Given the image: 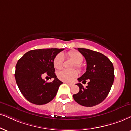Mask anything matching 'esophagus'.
Masks as SVG:
<instances>
[{
    "instance_id": "esophagus-1",
    "label": "esophagus",
    "mask_w": 131,
    "mask_h": 131,
    "mask_svg": "<svg viewBox=\"0 0 131 131\" xmlns=\"http://www.w3.org/2000/svg\"><path fill=\"white\" fill-rule=\"evenodd\" d=\"M65 83H67L68 85H69V86H72V84H71V83H67V82H64Z\"/></svg>"
}]
</instances>
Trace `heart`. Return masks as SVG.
Segmentation results:
<instances>
[{
	"instance_id": "1",
	"label": "heart",
	"mask_w": 131,
	"mask_h": 131,
	"mask_svg": "<svg viewBox=\"0 0 131 131\" xmlns=\"http://www.w3.org/2000/svg\"><path fill=\"white\" fill-rule=\"evenodd\" d=\"M68 57L75 63L76 68L81 70L82 68L81 63L83 61V56L80 52L75 51H71L68 52ZM64 62V56L62 53L57 54L54 60V66L56 69H60ZM78 76V72L76 70H62L57 73V77L59 80L64 82H72Z\"/></svg>"
}]
</instances>
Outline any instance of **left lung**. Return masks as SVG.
Returning a JSON list of instances; mask_svg holds the SVG:
<instances>
[{"label":"left lung","instance_id":"left-lung-1","mask_svg":"<svg viewBox=\"0 0 131 131\" xmlns=\"http://www.w3.org/2000/svg\"><path fill=\"white\" fill-rule=\"evenodd\" d=\"M77 50L86 60V71L77 79L79 82H86L84 88L80 83L76 84L79 91L73 98L79 105L92 107L102 102L108 95L114 80L113 64L106 56L99 52L78 48Z\"/></svg>","mask_w":131,"mask_h":131}]
</instances>
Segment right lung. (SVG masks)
Listing matches in <instances>:
<instances>
[{
	"label": "right lung",
	"mask_w": 131,
	"mask_h": 131,
	"mask_svg": "<svg viewBox=\"0 0 131 131\" xmlns=\"http://www.w3.org/2000/svg\"><path fill=\"white\" fill-rule=\"evenodd\" d=\"M64 49L47 48L29 51L18 60L16 66L15 79L22 95L29 102L36 105H44L53 99L63 82L55 74L54 60ZM43 75L52 82H46Z\"/></svg>",
	"instance_id": "obj_1"
}]
</instances>
